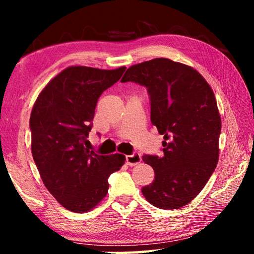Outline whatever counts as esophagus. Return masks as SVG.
<instances>
[{
	"label": "esophagus",
	"mask_w": 254,
	"mask_h": 254,
	"mask_svg": "<svg viewBox=\"0 0 254 254\" xmlns=\"http://www.w3.org/2000/svg\"><path fill=\"white\" fill-rule=\"evenodd\" d=\"M126 159H127V165L133 167L141 162V154L134 152L133 154H131V156H127Z\"/></svg>",
	"instance_id": "1"
}]
</instances>
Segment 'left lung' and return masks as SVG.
Returning a JSON list of instances; mask_svg holds the SVG:
<instances>
[{"mask_svg":"<svg viewBox=\"0 0 254 254\" xmlns=\"http://www.w3.org/2000/svg\"><path fill=\"white\" fill-rule=\"evenodd\" d=\"M121 81L147 88L151 123L165 139L162 157H142L154 170L142 194L158 208L183 207L205 187L218 161L222 124L212 88L194 68L167 58L131 66Z\"/></svg>","mask_w":254,"mask_h":254,"instance_id":"8db88e82","label":"left lung"}]
</instances>
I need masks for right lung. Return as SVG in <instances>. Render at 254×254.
Wrapping results in <instances>:
<instances>
[{
  "label": "right lung",
  "mask_w": 254,
  "mask_h": 254,
  "mask_svg": "<svg viewBox=\"0 0 254 254\" xmlns=\"http://www.w3.org/2000/svg\"><path fill=\"white\" fill-rule=\"evenodd\" d=\"M124 70L68 67L47 84L32 107L33 160L50 194L74 213L95 207L109 191L110 175L126 161L123 154L100 156L85 147L98 98Z\"/></svg>",
  "instance_id": "add662e5"
}]
</instances>
